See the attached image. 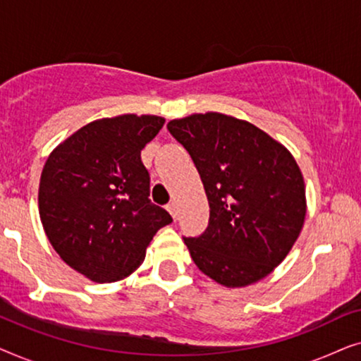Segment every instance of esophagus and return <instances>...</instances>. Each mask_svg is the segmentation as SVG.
I'll use <instances>...</instances> for the list:
<instances>
[{"instance_id": "1", "label": "esophagus", "mask_w": 361, "mask_h": 361, "mask_svg": "<svg viewBox=\"0 0 361 361\" xmlns=\"http://www.w3.org/2000/svg\"><path fill=\"white\" fill-rule=\"evenodd\" d=\"M167 212H169V214L172 215V219H177V205L174 204V202H171L169 205H167Z\"/></svg>"}]
</instances>
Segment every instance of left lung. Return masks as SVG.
Masks as SVG:
<instances>
[{
  "label": "left lung",
  "mask_w": 361,
  "mask_h": 361,
  "mask_svg": "<svg viewBox=\"0 0 361 361\" xmlns=\"http://www.w3.org/2000/svg\"><path fill=\"white\" fill-rule=\"evenodd\" d=\"M189 151L210 207L207 230L184 238L202 273L245 288L273 273L299 238L307 202L294 156L259 128L224 113L167 123Z\"/></svg>",
  "instance_id": "obj_1"
}]
</instances>
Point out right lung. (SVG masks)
Returning a JSON list of instances; mask_svg holds the SVG:
<instances>
[{
  "label": "right lung",
  "instance_id": "obj_1",
  "mask_svg": "<svg viewBox=\"0 0 361 361\" xmlns=\"http://www.w3.org/2000/svg\"><path fill=\"white\" fill-rule=\"evenodd\" d=\"M156 115H120L82 126L49 154L39 216L62 261L93 283L125 279L172 219L149 200L141 149L164 126Z\"/></svg>",
  "mask_w": 361,
  "mask_h": 361
}]
</instances>
